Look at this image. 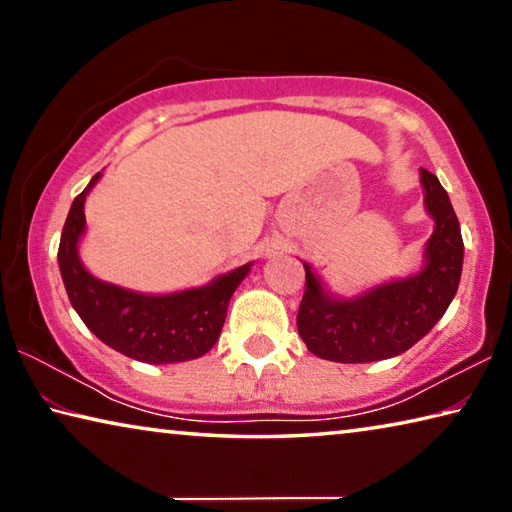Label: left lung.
<instances>
[{"instance_id":"left-lung-1","label":"left lung","mask_w":512,"mask_h":512,"mask_svg":"<svg viewBox=\"0 0 512 512\" xmlns=\"http://www.w3.org/2000/svg\"><path fill=\"white\" fill-rule=\"evenodd\" d=\"M422 187L436 221L422 273L384 284L357 300H334L305 264V296L296 323L316 357L339 363L397 357L443 318L461 282L463 237L447 192L427 169H422Z\"/></svg>"}]
</instances>
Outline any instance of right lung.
Segmentation results:
<instances>
[{
	"mask_svg": "<svg viewBox=\"0 0 512 512\" xmlns=\"http://www.w3.org/2000/svg\"><path fill=\"white\" fill-rule=\"evenodd\" d=\"M101 173L74 198L58 246V264L72 307L99 339L126 357L144 363H176L203 357L219 339L232 293L250 264L216 277L203 289L171 296L142 293L101 282L85 271L76 244L85 230V196Z\"/></svg>",
	"mask_w": 512,
	"mask_h": 512,
	"instance_id": "right-lung-1",
	"label": "right lung"
}]
</instances>
